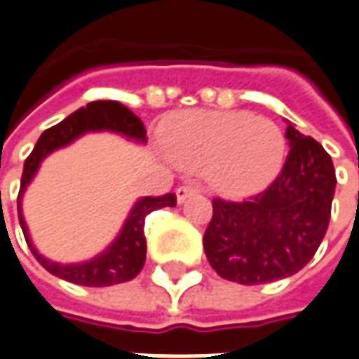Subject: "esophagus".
<instances>
[{"instance_id": "34e87169", "label": "esophagus", "mask_w": 359, "mask_h": 359, "mask_svg": "<svg viewBox=\"0 0 359 359\" xmlns=\"http://www.w3.org/2000/svg\"><path fill=\"white\" fill-rule=\"evenodd\" d=\"M199 194V187L197 185H180L177 189H175V197H177V203H184L185 199L189 197V195Z\"/></svg>"}]
</instances>
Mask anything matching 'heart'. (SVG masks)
<instances>
[{
  "mask_svg": "<svg viewBox=\"0 0 359 359\" xmlns=\"http://www.w3.org/2000/svg\"><path fill=\"white\" fill-rule=\"evenodd\" d=\"M168 156L189 172H201L215 191L244 197L262 191L285 160V135L250 111H182L162 130Z\"/></svg>",
  "mask_w": 359,
  "mask_h": 359,
  "instance_id": "heart-1",
  "label": "heart"
}]
</instances>
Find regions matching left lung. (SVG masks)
I'll return each mask as SVG.
<instances>
[{"instance_id":"8db88e82","label":"left lung","mask_w":359,"mask_h":359,"mask_svg":"<svg viewBox=\"0 0 359 359\" xmlns=\"http://www.w3.org/2000/svg\"><path fill=\"white\" fill-rule=\"evenodd\" d=\"M289 154L266 191L248 201L212 199L203 248L222 279L259 285L297 273L325 238L334 197L330 156L291 123Z\"/></svg>"}]
</instances>
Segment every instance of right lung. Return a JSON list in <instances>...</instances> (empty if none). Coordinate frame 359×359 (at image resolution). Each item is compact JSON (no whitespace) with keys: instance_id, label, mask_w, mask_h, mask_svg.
I'll list each match as a JSON object with an SVG mask.
<instances>
[{"instance_id":"1","label":"right lung","mask_w":359,"mask_h":359,"mask_svg":"<svg viewBox=\"0 0 359 359\" xmlns=\"http://www.w3.org/2000/svg\"><path fill=\"white\" fill-rule=\"evenodd\" d=\"M95 130H111V133L133 138L137 142H147V128L130 109L121 105L118 101H91L86 107L74 111L70 117H66L62 123L54 125L41 135L33 152L25 160L21 189H19V197H17V211H19V222L23 229L25 241L34 254V258L39 259V264L46 271H50L52 276L66 279L70 283L86 285V287H105V285H115V283H123V281H130L133 278H137L138 271L144 266V259H147V238H144L147 215L156 209H162V207H175L174 194L138 199L128 212L127 221L123 224L117 238L111 242L107 250L101 252L100 256L88 259V262L58 264V262H52V259L44 258L43 254H39V250L31 242L23 209H21L25 189L33 182L34 174L41 168V162L50 152H54L56 148L70 144L86 133H95Z\"/></svg>"}]
</instances>
